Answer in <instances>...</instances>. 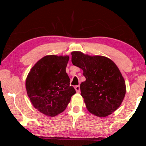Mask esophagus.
<instances>
[{"label":"esophagus","instance_id":"34e87169","mask_svg":"<svg viewBox=\"0 0 146 146\" xmlns=\"http://www.w3.org/2000/svg\"><path fill=\"white\" fill-rule=\"evenodd\" d=\"M75 89L76 91V93H80V86H75Z\"/></svg>","mask_w":146,"mask_h":146}]
</instances>
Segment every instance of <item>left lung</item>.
<instances>
[{"label":"left lung","mask_w":146,"mask_h":146,"mask_svg":"<svg viewBox=\"0 0 146 146\" xmlns=\"http://www.w3.org/2000/svg\"><path fill=\"white\" fill-rule=\"evenodd\" d=\"M74 66L83 70L86 81L80 84L81 95L88 111L98 117L112 114L124 98L126 86L115 63L104 56L71 52Z\"/></svg>","instance_id":"left-lung-1"}]
</instances>
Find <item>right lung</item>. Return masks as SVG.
I'll return each instance as SVG.
<instances>
[{
	"instance_id": "add662e5",
	"label": "right lung",
	"mask_w": 146,
	"mask_h": 146,
	"mask_svg": "<svg viewBox=\"0 0 146 146\" xmlns=\"http://www.w3.org/2000/svg\"><path fill=\"white\" fill-rule=\"evenodd\" d=\"M69 59L68 55H46L27 76L26 89L32 105L48 117L62 113L76 93L66 71Z\"/></svg>"
}]
</instances>
